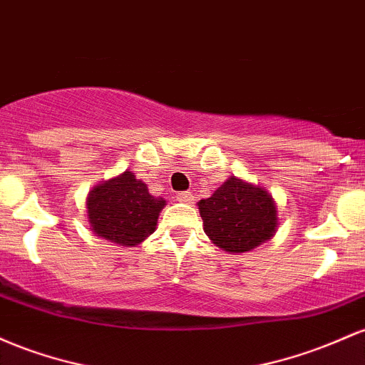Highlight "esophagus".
Listing matches in <instances>:
<instances>
[{"label":"esophagus","mask_w":365,"mask_h":365,"mask_svg":"<svg viewBox=\"0 0 365 365\" xmlns=\"http://www.w3.org/2000/svg\"><path fill=\"white\" fill-rule=\"evenodd\" d=\"M178 200L181 203H193L195 202V196L190 193V191H181V193H178Z\"/></svg>","instance_id":"obj_1"}]
</instances>
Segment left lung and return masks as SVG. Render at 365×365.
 <instances>
[{
	"label": "left lung",
	"mask_w": 365,
	"mask_h": 365,
	"mask_svg": "<svg viewBox=\"0 0 365 365\" xmlns=\"http://www.w3.org/2000/svg\"><path fill=\"white\" fill-rule=\"evenodd\" d=\"M203 231L227 253H247L272 240L279 227L277 205L265 187L231 175L210 198L198 202Z\"/></svg>",
	"instance_id": "1"
}]
</instances>
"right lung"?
Segmentation results:
<instances>
[{
    "mask_svg": "<svg viewBox=\"0 0 365 365\" xmlns=\"http://www.w3.org/2000/svg\"><path fill=\"white\" fill-rule=\"evenodd\" d=\"M165 205L162 196L150 195L133 170H125L93 186L86 198V215L94 236L120 247H136L153 235Z\"/></svg>",
    "mask_w": 365,
    "mask_h": 365,
    "instance_id": "add662e5",
    "label": "right lung"
}]
</instances>
